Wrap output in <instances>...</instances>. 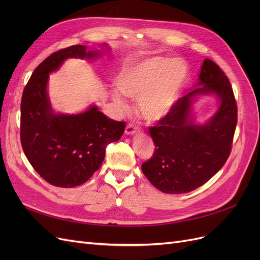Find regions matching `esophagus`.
I'll use <instances>...</instances> for the list:
<instances>
[{
  "instance_id": "esophagus-1",
  "label": "esophagus",
  "mask_w": 260,
  "mask_h": 260,
  "mask_svg": "<svg viewBox=\"0 0 260 260\" xmlns=\"http://www.w3.org/2000/svg\"><path fill=\"white\" fill-rule=\"evenodd\" d=\"M140 130V128L138 127V125L133 124V123H128L127 127H125V135H135V133H137L138 131Z\"/></svg>"
}]
</instances>
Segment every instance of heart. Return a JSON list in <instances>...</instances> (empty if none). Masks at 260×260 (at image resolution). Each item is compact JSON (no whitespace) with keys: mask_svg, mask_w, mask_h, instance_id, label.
Listing matches in <instances>:
<instances>
[{"mask_svg":"<svg viewBox=\"0 0 260 260\" xmlns=\"http://www.w3.org/2000/svg\"><path fill=\"white\" fill-rule=\"evenodd\" d=\"M185 78L186 69L182 62L153 57L124 72L118 79V86L124 95L139 101V111L143 118L157 121L170 112ZM114 99L118 105L125 108L119 95Z\"/></svg>","mask_w":260,"mask_h":260,"instance_id":"b5f03b06","label":"heart"}]
</instances>
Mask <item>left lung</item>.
Listing matches in <instances>:
<instances>
[{"label": "left lung", "instance_id": "8db88e82", "mask_svg": "<svg viewBox=\"0 0 260 260\" xmlns=\"http://www.w3.org/2000/svg\"><path fill=\"white\" fill-rule=\"evenodd\" d=\"M198 85L203 86L178 99L170 112L148 128L155 151L142 164V171L164 193H188L205 184L231 153L238 122L231 83L216 62L205 58ZM209 92L219 98L218 112L206 125H194L189 117L191 101L199 93Z\"/></svg>", "mask_w": 260, "mask_h": 260}]
</instances>
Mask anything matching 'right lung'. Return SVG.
<instances>
[{"label": "right lung", "mask_w": 260, "mask_h": 260, "mask_svg": "<svg viewBox=\"0 0 260 260\" xmlns=\"http://www.w3.org/2000/svg\"><path fill=\"white\" fill-rule=\"evenodd\" d=\"M84 45L51 54L31 75L20 104V142L31 166L46 182L74 187L88 181L104 160L106 146L120 139L125 122L109 119L96 106L78 115H55L46 93L49 74L69 57L92 58Z\"/></svg>", "instance_id": "right-lung-1"}]
</instances>
